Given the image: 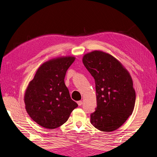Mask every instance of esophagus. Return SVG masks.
I'll list each match as a JSON object with an SVG mask.
<instances>
[{
  "label": "esophagus",
  "mask_w": 157,
  "mask_h": 157,
  "mask_svg": "<svg viewBox=\"0 0 157 157\" xmlns=\"http://www.w3.org/2000/svg\"><path fill=\"white\" fill-rule=\"evenodd\" d=\"M78 105H82V104H83V101H78Z\"/></svg>",
  "instance_id": "obj_1"
}]
</instances>
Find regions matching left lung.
<instances>
[{"label": "left lung", "instance_id": "obj_1", "mask_svg": "<svg viewBox=\"0 0 157 157\" xmlns=\"http://www.w3.org/2000/svg\"><path fill=\"white\" fill-rule=\"evenodd\" d=\"M83 63L96 84L97 107L90 122L101 131L117 130L134 110L136 93L131 75L118 59L103 51L85 54Z\"/></svg>", "mask_w": 157, "mask_h": 157}]
</instances>
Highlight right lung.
<instances>
[{
    "instance_id": "obj_1",
    "label": "right lung",
    "mask_w": 157,
    "mask_h": 157,
    "mask_svg": "<svg viewBox=\"0 0 157 157\" xmlns=\"http://www.w3.org/2000/svg\"><path fill=\"white\" fill-rule=\"evenodd\" d=\"M74 56L54 58L43 63L25 91V108L39 125L54 129L65 124L78 104L73 101L65 83Z\"/></svg>"
}]
</instances>
